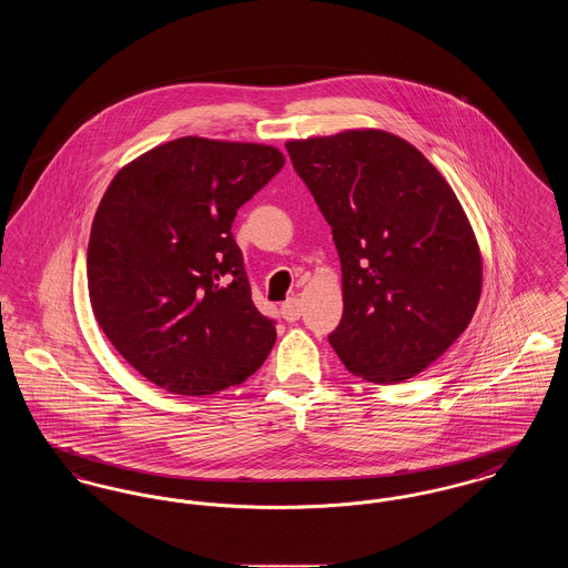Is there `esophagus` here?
<instances>
[{
    "instance_id": "34e87169",
    "label": "esophagus",
    "mask_w": 568,
    "mask_h": 568,
    "mask_svg": "<svg viewBox=\"0 0 568 568\" xmlns=\"http://www.w3.org/2000/svg\"><path fill=\"white\" fill-rule=\"evenodd\" d=\"M281 315H283V320H285V322H290V324L297 322V320H300V315H302L300 300H297V297H290V300H285V302L281 304Z\"/></svg>"
}]
</instances>
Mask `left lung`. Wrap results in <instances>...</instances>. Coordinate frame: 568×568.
<instances>
[{
    "mask_svg": "<svg viewBox=\"0 0 568 568\" xmlns=\"http://www.w3.org/2000/svg\"><path fill=\"white\" fill-rule=\"evenodd\" d=\"M332 227L343 320L327 336L355 377H415L468 327L481 255L456 193L413 144L368 130L287 142Z\"/></svg>",
    "mask_w": 568,
    "mask_h": 568,
    "instance_id": "8db88e82",
    "label": "left lung"
}]
</instances>
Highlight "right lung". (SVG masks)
Instances as JSON below:
<instances>
[{"label":"right lung","instance_id":"obj_1","mask_svg":"<svg viewBox=\"0 0 568 568\" xmlns=\"http://www.w3.org/2000/svg\"><path fill=\"white\" fill-rule=\"evenodd\" d=\"M283 165L272 146L187 135L112 179L87 248L89 297L142 377L206 396L266 362L276 322L251 300L232 223Z\"/></svg>","mask_w":568,"mask_h":568}]
</instances>
